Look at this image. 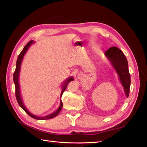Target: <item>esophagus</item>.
<instances>
[{
    "label": "esophagus",
    "instance_id": "esophagus-1",
    "mask_svg": "<svg viewBox=\"0 0 147 147\" xmlns=\"http://www.w3.org/2000/svg\"><path fill=\"white\" fill-rule=\"evenodd\" d=\"M77 78L78 79H81L82 78V74H78V76H77Z\"/></svg>",
    "mask_w": 147,
    "mask_h": 147
}]
</instances>
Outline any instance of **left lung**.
Returning a JSON list of instances; mask_svg holds the SVG:
<instances>
[{"label": "left lung", "instance_id": "8db88e82", "mask_svg": "<svg viewBox=\"0 0 147 147\" xmlns=\"http://www.w3.org/2000/svg\"><path fill=\"white\" fill-rule=\"evenodd\" d=\"M106 56L110 60L119 76L120 82L124 88L127 97L130 92L131 76L129 72L128 62L125 55L119 48L112 47L105 52Z\"/></svg>", "mask_w": 147, "mask_h": 147}]
</instances>
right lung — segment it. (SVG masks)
<instances>
[{"mask_svg":"<svg viewBox=\"0 0 147 147\" xmlns=\"http://www.w3.org/2000/svg\"><path fill=\"white\" fill-rule=\"evenodd\" d=\"M33 43V41H30L28 42L27 45L25 46V47L23 49V50L21 51V53H20V55L18 57V59H17L16 60V69H15V71L14 72V74H13V81L14 83V85H15V96H16V98L17 100V102H18V105L21 106V108L24 110L26 113H27L28 115L30 117H31L32 118H33V119H35L37 120H47V119H52V118L55 117L57 115H58L60 110H61V109L62 108V102L60 101V105L59 106V108L58 110H57L56 111H55L54 113H51L50 115H47L46 117H38L37 116L34 115L32 113H30L29 111H28L26 108L25 107V106L23 104V102H22V100L21 98V96H20V87H19V83H18V77H19V73H20V65H21V63L22 61V59L24 58V55L25 54L26 51H27L28 48H29L30 46L31 45V44H32ZM73 78H68L66 81L65 82V83H64V85L62 86V92L61 94H60V98H61V97L62 96V94L64 93V92L65 91V90L67 88V85L69 84V83L71 81H73Z\"/></svg>","mask_w":147,"mask_h":147,"instance_id":"right-lung-1","label":"right lung"}]
</instances>
